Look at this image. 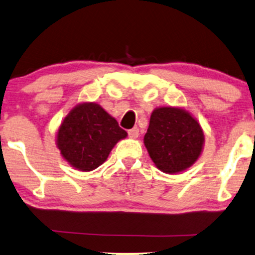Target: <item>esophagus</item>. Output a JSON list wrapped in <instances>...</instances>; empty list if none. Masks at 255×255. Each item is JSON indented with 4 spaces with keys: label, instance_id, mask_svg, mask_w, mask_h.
Masks as SVG:
<instances>
[{
    "label": "esophagus",
    "instance_id": "1",
    "mask_svg": "<svg viewBox=\"0 0 255 255\" xmlns=\"http://www.w3.org/2000/svg\"><path fill=\"white\" fill-rule=\"evenodd\" d=\"M128 137L130 138H137L138 137V134H139V130H138V128H131V130H128Z\"/></svg>",
    "mask_w": 255,
    "mask_h": 255
}]
</instances>
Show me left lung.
Listing matches in <instances>:
<instances>
[{"label": "left lung", "instance_id": "obj_1", "mask_svg": "<svg viewBox=\"0 0 255 255\" xmlns=\"http://www.w3.org/2000/svg\"><path fill=\"white\" fill-rule=\"evenodd\" d=\"M204 144L200 123L181 108L163 106L152 111L144 136L150 158L165 174H177L199 159Z\"/></svg>", "mask_w": 255, "mask_h": 255}]
</instances>
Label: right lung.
Segmentation results:
<instances>
[{
	"label": "right lung",
	"instance_id": "obj_1",
	"mask_svg": "<svg viewBox=\"0 0 255 255\" xmlns=\"http://www.w3.org/2000/svg\"><path fill=\"white\" fill-rule=\"evenodd\" d=\"M128 136L117 121L96 103L78 104L62 121L56 146L62 158L80 171H92Z\"/></svg>",
	"mask_w": 255,
	"mask_h": 255
}]
</instances>
